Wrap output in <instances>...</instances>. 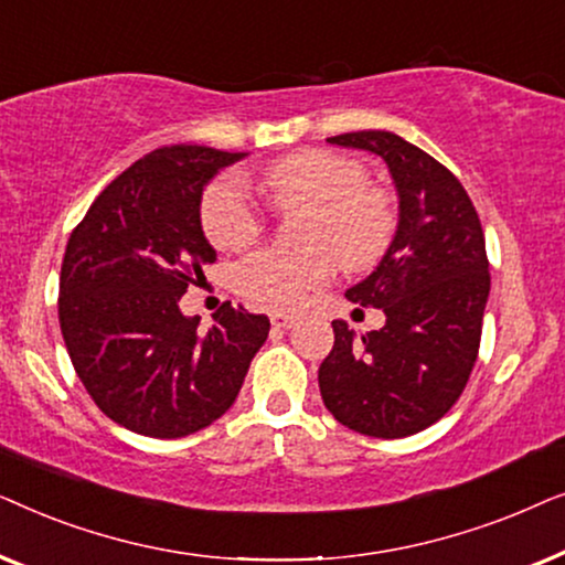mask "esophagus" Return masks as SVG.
<instances>
[{
    "instance_id": "esophagus-1",
    "label": "esophagus",
    "mask_w": 565,
    "mask_h": 565,
    "mask_svg": "<svg viewBox=\"0 0 565 565\" xmlns=\"http://www.w3.org/2000/svg\"><path fill=\"white\" fill-rule=\"evenodd\" d=\"M269 323H273L275 329H290L292 323H296V316L285 313V311H273L269 313Z\"/></svg>"
}]
</instances>
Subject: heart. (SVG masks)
Returning <instances> with one entry per match:
<instances>
[{
    "mask_svg": "<svg viewBox=\"0 0 565 565\" xmlns=\"http://www.w3.org/2000/svg\"><path fill=\"white\" fill-rule=\"evenodd\" d=\"M265 188L280 211L311 207L303 244L292 252L265 246L236 267V290L265 308H296L323 288L339 265L362 273L377 265L398 234V200L393 190L367 180V167L350 153L303 149L267 169ZM205 236L218 249H242L265 231V211L254 203L242 177L221 174L200 205Z\"/></svg>",
    "mask_w": 565,
    "mask_h": 565,
    "instance_id": "heart-1",
    "label": "heart"
}]
</instances>
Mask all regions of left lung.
<instances>
[{"mask_svg":"<svg viewBox=\"0 0 565 565\" xmlns=\"http://www.w3.org/2000/svg\"><path fill=\"white\" fill-rule=\"evenodd\" d=\"M329 143L377 153L396 182L401 213L381 265L347 290L352 303L383 308L385 327L354 339L344 321H331L321 398L360 435L408 437L443 419L473 373L491 290L483 228L458 177L419 146L388 130Z\"/></svg>","mask_w":565,"mask_h":565,"instance_id":"1","label":"left lung"}]
</instances>
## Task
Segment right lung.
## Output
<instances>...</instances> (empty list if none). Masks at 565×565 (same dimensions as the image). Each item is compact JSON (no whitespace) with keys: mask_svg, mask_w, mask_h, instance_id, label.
I'll return each mask as SVG.
<instances>
[{"mask_svg":"<svg viewBox=\"0 0 565 565\" xmlns=\"http://www.w3.org/2000/svg\"><path fill=\"white\" fill-rule=\"evenodd\" d=\"M244 153L167 146L95 198L61 262L58 323L99 412L136 435L177 439L223 416L265 344L269 319L228 300L200 331L180 298L215 259L200 198Z\"/></svg>","mask_w":565,"mask_h":565,"instance_id":"1","label":"right lung"}]
</instances>
